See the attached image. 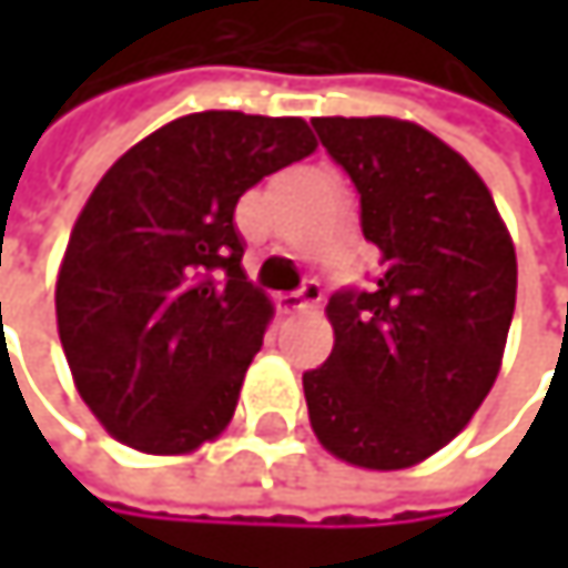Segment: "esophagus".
I'll list each match as a JSON object with an SVG mask.
<instances>
[{
  "mask_svg": "<svg viewBox=\"0 0 568 568\" xmlns=\"http://www.w3.org/2000/svg\"><path fill=\"white\" fill-rule=\"evenodd\" d=\"M315 302H322V285L315 283V280H305L295 292L280 295V312L295 315V312H302V308H308V305H315Z\"/></svg>",
  "mask_w": 568,
  "mask_h": 568,
  "instance_id": "34e87169",
  "label": "esophagus"
}]
</instances>
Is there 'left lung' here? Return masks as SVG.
<instances>
[{"label":"left lung","mask_w":568,"mask_h":568,"mask_svg":"<svg viewBox=\"0 0 568 568\" xmlns=\"http://www.w3.org/2000/svg\"><path fill=\"white\" fill-rule=\"evenodd\" d=\"M378 250L368 288L328 298L335 348L302 375L335 457L400 470L457 437L490 395L516 305V253L477 171L397 118H315Z\"/></svg>","instance_id":"left-lung-1"}]
</instances>
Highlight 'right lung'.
<instances>
[{
    "mask_svg": "<svg viewBox=\"0 0 568 568\" xmlns=\"http://www.w3.org/2000/svg\"><path fill=\"white\" fill-rule=\"evenodd\" d=\"M312 151L302 118L200 111L101 176L61 260L55 315L78 395L108 434L186 454L230 424L273 318L233 213Z\"/></svg>",
    "mask_w": 568,
    "mask_h": 568,
    "instance_id": "obj_1",
    "label": "right lung"
}]
</instances>
